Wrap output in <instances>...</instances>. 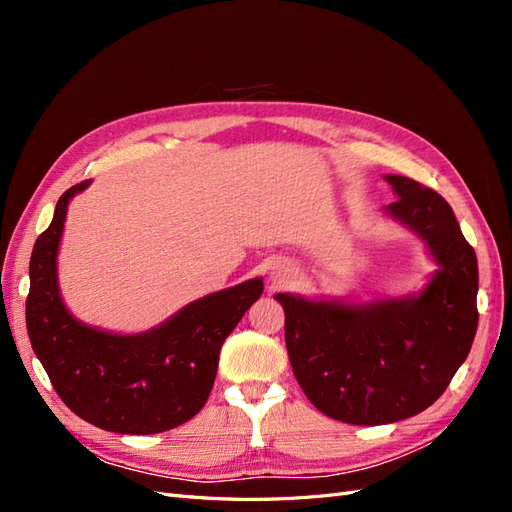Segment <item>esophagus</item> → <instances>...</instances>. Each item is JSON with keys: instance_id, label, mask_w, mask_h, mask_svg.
I'll use <instances>...</instances> for the list:
<instances>
[{"instance_id": "34e87169", "label": "esophagus", "mask_w": 512, "mask_h": 512, "mask_svg": "<svg viewBox=\"0 0 512 512\" xmlns=\"http://www.w3.org/2000/svg\"><path fill=\"white\" fill-rule=\"evenodd\" d=\"M273 277H275V280H282V275H277V273Z\"/></svg>"}]
</instances>
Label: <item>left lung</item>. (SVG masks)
Segmentation results:
<instances>
[{"label": "left lung", "mask_w": 512, "mask_h": 512, "mask_svg": "<svg viewBox=\"0 0 512 512\" xmlns=\"http://www.w3.org/2000/svg\"><path fill=\"white\" fill-rule=\"evenodd\" d=\"M397 200L384 213L412 230L436 271L423 290L365 303L280 292L294 378L335 421L386 425L427 410L472 348L478 265L446 200L401 175H386Z\"/></svg>", "instance_id": "obj_1"}]
</instances>
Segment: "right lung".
Listing matches in <instances>:
<instances>
[{"label":"right lung","mask_w":512,"mask_h":512,"mask_svg":"<svg viewBox=\"0 0 512 512\" xmlns=\"http://www.w3.org/2000/svg\"><path fill=\"white\" fill-rule=\"evenodd\" d=\"M89 183L61 194L51 226L36 239L27 333L53 389L83 421L130 436L168 431L205 406L224 339L265 286L254 277L211 292L143 333H111L81 322L61 299L57 254L70 200Z\"/></svg>","instance_id":"add662e5"}]
</instances>
